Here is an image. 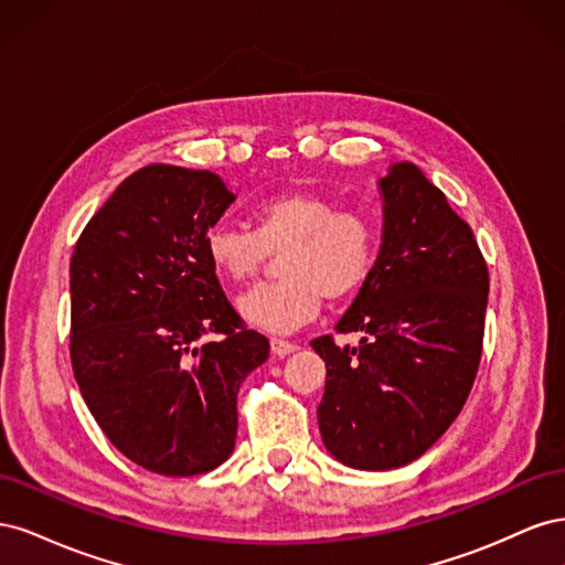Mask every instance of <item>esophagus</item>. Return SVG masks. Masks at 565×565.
I'll list each match as a JSON object with an SVG mask.
<instances>
[{
	"instance_id": "esophagus-1",
	"label": "esophagus",
	"mask_w": 565,
	"mask_h": 565,
	"mask_svg": "<svg viewBox=\"0 0 565 565\" xmlns=\"http://www.w3.org/2000/svg\"><path fill=\"white\" fill-rule=\"evenodd\" d=\"M299 347L297 344H292V341H285V339H270V351L276 353V355H280V358H285V355H289V353H295Z\"/></svg>"
}]
</instances>
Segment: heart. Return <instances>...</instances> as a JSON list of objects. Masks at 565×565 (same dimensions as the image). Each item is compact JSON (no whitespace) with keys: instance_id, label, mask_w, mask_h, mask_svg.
Wrapping results in <instances>:
<instances>
[{"instance_id":"1","label":"heart","mask_w":565,"mask_h":565,"mask_svg":"<svg viewBox=\"0 0 565 565\" xmlns=\"http://www.w3.org/2000/svg\"><path fill=\"white\" fill-rule=\"evenodd\" d=\"M254 231L214 226L204 237V254L221 278L252 280L278 256L282 280L259 285L235 301L241 318L256 330L289 332L309 322L322 299L341 301L361 289L374 268L380 231L363 210H337L316 191H285L252 210Z\"/></svg>"}]
</instances>
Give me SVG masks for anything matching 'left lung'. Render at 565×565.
Returning a JSON list of instances; mask_svg holds the SVG:
<instances>
[{"mask_svg":"<svg viewBox=\"0 0 565 565\" xmlns=\"http://www.w3.org/2000/svg\"><path fill=\"white\" fill-rule=\"evenodd\" d=\"M380 256L337 332L311 341L328 367L318 405L341 465L386 471L422 457L465 407L483 351L488 266L465 218L413 162L380 179Z\"/></svg>","mask_w":565,"mask_h":565,"instance_id":"left-lung-1","label":"left lung"}]
</instances>
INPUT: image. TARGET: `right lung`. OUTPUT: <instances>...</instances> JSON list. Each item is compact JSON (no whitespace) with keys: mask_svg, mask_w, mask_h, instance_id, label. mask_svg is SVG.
I'll return each instance as SVG.
<instances>
[{"mask_svg":"<svg viewBox=\"0 0 565 565\" xmlns=\"http://www.w3.org/2000/svg\"><path fill=\"white\" fill-rule=\"evenodd\" d=\"M233 200L212 172L148 164L92 216L71 259L82 398L113 446L152 473L226 461L237 391L268 358V339L245 328L204 254Z\"/></svg>","mask_w":565,"mask_h":565,"instance_id":"1","label":"right lung"}]
</instances>
